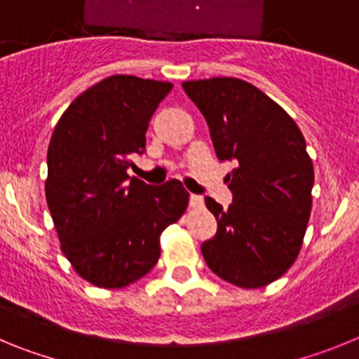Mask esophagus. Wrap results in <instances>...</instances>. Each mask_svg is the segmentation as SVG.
Here are the masks:
<instances>
[{"mask_svg":"<svg viewBox=\"0 0 359 359\" xmlns=\"http://www.w3.org/2000/svg\"><path fill=\"white\" fill-rule=\"evenodd\" d=\"M190 207L192 208H203V198L198 194H190Z\"/></svg>","mask_w":359,"mask_h":359,"instance_id":"34e87169","label":"esophagus"}]
</instances>
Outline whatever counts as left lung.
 Listing matches in <instances>:
<instances>
[{
    "instance_id": "left-lung-1",
    "label": "left lung",
    "mask_w": 359,
    "mask_h": 359,
    "mask_svg": "<svg viewBox=\"0 0 359 359\" xmlns=\"http://www.w3.org/2000/svg\"><path fill=\"white\" fill-rule=\"evenodd\" d=\"M210 129L221 161L236 169L224 183L233 201L205 198L217 231L201 253L217 277L233 286L264 287L297 261L313 205L315 169L294 120L250 82L214 77L183 82Z\"/></svg>"
}]
</instances>
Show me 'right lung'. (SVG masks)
<instances>
[{"label": "right lung", "instance_id": "add662e5", "mask_svg": "<svg viewBox=\"0 0 359 359\" xmlns=\"http://www.w3.org/2000/svg\"><path fill=\"white\" fill-rule=\"evenodd\" d=\"M170 90V82L113 75L79 95L53 129L46 203L62 253L93 286L116 290L147 275L161 231L187 210L182 182L152 187L128 174Z\"/></svg>", "mask_w": 359, "mask_h": 359}]
</instances>
